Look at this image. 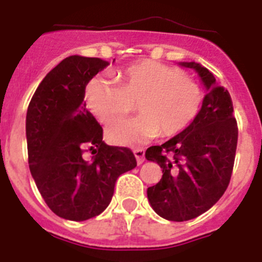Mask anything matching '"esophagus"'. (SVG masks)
<instances>
[{
  "label": "esophagus",
  "mask_w": 262,
  "mask_h": 262,
  "mask_svg": "<svg viewBox=\"0 0 262 262\" xmlns=\"http://www.w3.org/2000/svg\"><path fill=\"white\" fill-rule=\"evenodd\" d=\"M133 153H135V156H136L137 164L141 165L142 162L145 161V151H144V149H135V150H133Z\"/></svg>",
  "instance_id": "obj_1"
}]
</instances>
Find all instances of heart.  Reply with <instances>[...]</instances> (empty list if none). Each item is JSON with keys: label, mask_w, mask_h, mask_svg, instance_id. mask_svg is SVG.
<instances>
[{"label": "heart", "mask_w": 262, "mask_h": 262, "mask_svg": "<svg viewBox=\"0 0 262 262\" xmlns=\"http://www.w3.org/2000/svg\"><path fill=\"white\" fill-rule=\"evenodd\" d=\"M118 81L96 76L85 86L86 106L104 124L125 117L137 102V117L107 126V138L116 145H141L158 133L177 136L201 111L202 88L179 68L144 60L118 72Z\"/></svg>", "instance_id": "heart-1"}]
</instances>
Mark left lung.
Here are the masks:
<instances>
[{
	"mask_svg": "<svg viewBox=\"0 0 262 262\" xmlns=\"http://www.w3.org/2000/svg\"><path fill=\"white\" fill-rule=\"evenodd\" d=\"M194 69L208 93L193 122L162 145L148 148L145 157L162 169L161 180L148 188V200L158 216L188 221L210 209L229 185L238 129L229 92L197 62Z\"/></svg>",
	"mask_w": 262,
	"mask_h": 262,
	"instance_id": "8db88e82",
	"label": "left lung"
}]
</instances>
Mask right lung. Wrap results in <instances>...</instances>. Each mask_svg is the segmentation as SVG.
Listing matches in <instances>:
<instances>
[{"mask_svg":"<svg viewBox=\"0 0 262 262\" xmlns=\"http://www.w3.org/2000/svg\"><path fill=\"white\" fill-rule=\"evenodd\" d=\"M107 65L67 57L41 81L26 113L30 173L50 210L70 221L104 212L118 177L137 166L130 149L102 141V127L83 104L86 83ZM85 151L95 156L86 160Z\"/></svg>","mask_w":262,"mask_h":262,"instance_id":"right-lung-1","label":"right lung"}]
</instances>
